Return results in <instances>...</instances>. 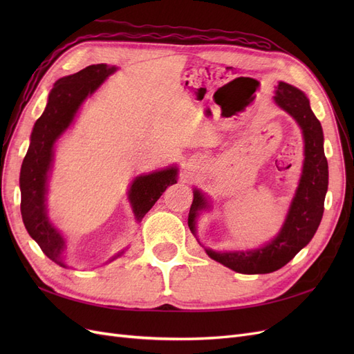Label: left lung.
<instances>
[{
	"label": "left lung",
	"instance_id": "left-lung-1",
	"mask_svg": "<svg viewBox=\"0 0 354 354\" xmlns=\"http://www.w3.org/2000/svg\"><path fill=\"white\" fill-rule=\"evenodd\" d=\"M274 102L301 127L304 136V167L297 195L279 234L263 248L246 252H216L207 250L212 260L243 274H261L281 269L312 241L324 216L328 190V160L324 152L322 125L306 95L292 85L279 82ZM207 201L198 190L189 211V227L195 234V218Z\"/></svg>",
	"mask_w": 354,
	"mask_h": 354
}]
</instances>
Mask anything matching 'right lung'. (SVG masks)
<instances>
[{
  "instance_id": "1",
  "label": "right lung",
  "mask_w": 354,
  "mask_h": 354,
  "mask_svg": "<svg viewBox=\"0 0 354 354\" xmlns=\"http://www.w3.org/2000/svg\"><path fill=\"white\" fill-rule=\"evenodd\" d=\"M115 69L104 63L91 65L69 77L60 78L55 84L48 95L46 111L34 125L28 153L20 169V209L25 227L42 252L62 267H65L62 259L65 241L48 223L44 203L53 146L57 137L69 127L85 97L97 90ZM176 177L177 168H168L134 180L130 189V201L138 221L155 205L168 186L177 183Z\"/></svg>"
}]
</instances>
